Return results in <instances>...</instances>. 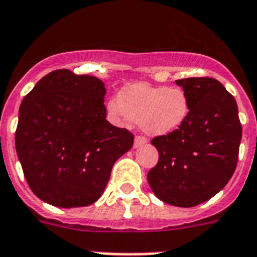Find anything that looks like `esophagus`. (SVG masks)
<instances>
[{
  "mask_svg": "<svg viewBox=\"0 0 257 257\" xmlns=\"http://www.w3.org/2000/svg\"><path fill=\"white\" fill-rule=\"evenodd\" d=\"M146 142H148V139H146V137H144V136H136L135 148H140V146H142L144 144H146Z\"/></svg>",
  "mask_w": 257,
  "mask_h": 257,
  "instance_id": "1",
  "label": "esophagus"
}]
</instances>
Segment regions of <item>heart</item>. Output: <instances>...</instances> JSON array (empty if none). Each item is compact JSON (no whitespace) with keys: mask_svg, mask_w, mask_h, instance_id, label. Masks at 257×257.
Returning <instances> with one entry per match:
<instances>
[{"mask_svg":"<svg viewBox=\"0 0 257 257\" xmlns=\"http://www.w3.org/2000/svg\"><path fill=\"white\" fill-rule=\"evenodd\" d=\"M108 112L116 120H131L150 136L180 128L189 115V99L182 88L133 83L122 88L120 98L109 99Z\"/></svg>","mask_w":257,"mask_h":257,"instance_id":"1","label":"heart"}]
</instances>
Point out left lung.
I'll use <instances>...</instances> for the list:
<instances>
[{
  "instance_id": "left-lung-1",
  "label": "left lung",
  "mask_w": 257,
  "mask_h": 257,
  "mask_svg": "<svg viewBox=\"0 0 257 257\" xmlns=\"http://www.w3.org/2000/svg\"><path fill=\"white\" fill-rule=\"evenodd\" d=\"M189 99V115L176 131L152 144L158 163L148 174L154 195L166 204L192 208L217 195L236 169L242 124L234 96L210 77L178 79Z\"/></svg>"
}]
</instances>
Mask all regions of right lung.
Segmentation results:
<instances>
[{"mask_svg": "<svg viewBox=\"0 0 257 257\" xmlns=\"http://www.w3.org/2000/svg\"><path fill=\"white\" fill-rule=\"evenodd\" d=\"M105 87L92 75L51 72L25 96L15 148L31 191L59 208L87 206L102 196L112 166L135 136L105 120Z\"/></svg>", "mask_w": 257, "mask_h": 257, "instance_id": "obj_1", "label": "right lung"}]
</instances>
